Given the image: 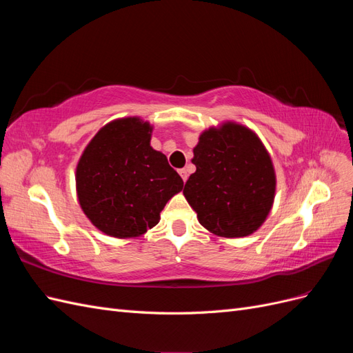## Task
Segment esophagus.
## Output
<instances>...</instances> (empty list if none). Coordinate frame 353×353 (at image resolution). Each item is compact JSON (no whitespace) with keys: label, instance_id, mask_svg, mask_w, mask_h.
<instances>
[{"label":"esophagus","instance_id":"34e87169","mask_svg":"<svg viewBox=\"0 0 353 353\" xmlns=\"http://www.w3.org/2000/svg\"><path fill=\"white\" fill-rule=\"evenodd\" d=\"M178 174L181 175V178H183V181H184V183H185L187 178H188V172H187V169H179V170H178Z\"/></svg>","mask_w":353,"mask_h":353}]
</instances>
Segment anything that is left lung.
Segmentation results:
<instances>
[{
	"label": "left lung",
	"instance_id": "8db88e82",
	"mask_svg": "<svg viewBox=\"0 0 353 353\" xmlns=\"http://www.w3.org/2000/svg\"><path fill=\"white\" fill-rule=\"evenodd\" d=\"M193 153L196 172L183 193L201 225L225 239L258 231L272 209L276 187L272 159L261 138L228 121L203 131Z\"/></svg>",
	"mask_w": 353,
	"mask_h": 353
}]
</instances>
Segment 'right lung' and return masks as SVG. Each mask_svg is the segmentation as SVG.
Masks as SVG:
<instances>
[{
    "label": "right lung",
    "instance_id": "right-lung-1",
    "mask_svg": "<svg viewBox=\"0 0 353 353\" xmlns=\"http://www.w3.org/2000/svg\"><path fill=\"white\" fill-rule=\"evenodd\" d=\"M141 117L105 123L77 165V194L95 228L114 239L140 237L157 225L166 203L184 187Z\"/></svg>",
    "mask_w": 353,
    "mask_h": 353
}]
</instances>
